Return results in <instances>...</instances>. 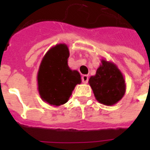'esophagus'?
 Listing matches in <instances>:
<instances>
[{"label":"esophagus","instance_id":"34e87169","mask_svg":"<svg viewBox=\"0 0 150 150\" xmlns=\"http://www.w3.org/2000/svg\"><path fill=\"white\" fill-rule=\"evenodd\" d=\"M88 80V75H83L82 76V81H83V83H87Z\"/></svg>","mask_w":150,"mask_h":150}]
</instances>
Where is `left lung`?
I'll return each instance as SVG.
<instances>
[{
  "label": "left lung",
  "instance_id": "left-lung-1",
  "mask_svg": "<svg viewBox=\"0 0 150 150\" xmlns=\"http://www.w3.org/2000/svg\"><path fill=\"white\" fill-rule=\"evenodd\" d=\"M95 76H91L88 83L99 103L112 106L124 96L126 84L122 74L116 64L102 59Z\"/></svg>",
  "mask_w": 150,
  "mask_h": 150
}]
</instances>
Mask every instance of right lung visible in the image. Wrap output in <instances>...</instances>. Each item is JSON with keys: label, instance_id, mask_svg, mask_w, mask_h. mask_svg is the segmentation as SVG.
Returning <instances> with one entry per match:
<instances>
[{"label": "right lung", "instance_id": "add662e5", "mask_svg": "<svg viewBox=\"0 0 150 150\" xmlns=\"http://www.w3.org/2000/svg\"><path fill=\"white\" fill-rule=\"evenodd\" d=\"M69 50L64 43L47 51L38 72V88L41 99L50 105L59 107L67 103L74 88L81 83L80 74L68 66Z\"/></svg>", "mask_w": 150, "mask_h": 150}]
</instances>
